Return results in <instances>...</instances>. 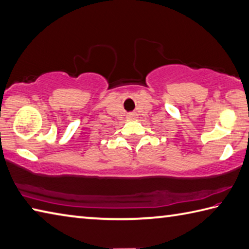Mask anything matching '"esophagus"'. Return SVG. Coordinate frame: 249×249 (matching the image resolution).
<instances>
[{"label": "esophagus", "mask_w": 249, "mask_h": 249, "mask_svg": "<svg viewBox=\"0 0 249 249\" xmlns=\"http://www.w3.org/2000/svg\"><path fill=\"white\" fill-rule=\"evenodd\" d=\"M128 116V119H135V117H136V114H135V113H129V114L127 115Z\"/></svg>", "instance_id": "34e87169"}]
</instances>
